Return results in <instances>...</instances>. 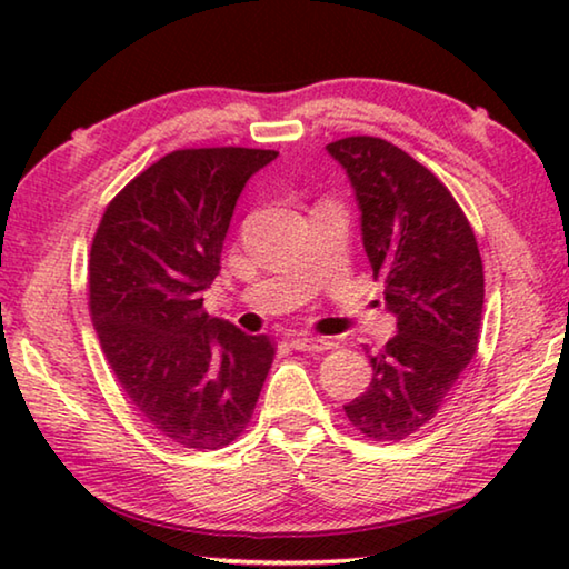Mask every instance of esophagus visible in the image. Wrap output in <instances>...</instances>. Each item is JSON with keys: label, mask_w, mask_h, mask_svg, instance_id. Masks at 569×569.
<instances>
[{"label": "esophagus", "mask_w": 569, "mask_h": 569, "mask_svg": "<svg viewBox=\"0 0 569 569\" xmlns=\"http://www.w3.org/2000/svg\"><path fill=\"white\" fill-rule=\"evenodd\" d=\"M291 346L298 351H326L331 349V343L321 339V336H313V333H296L291 339Z\"/></svg>", "instance_id": "esophagus-1"}]
</instances>
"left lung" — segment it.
Wrapping results in <instances>:
<instances>
[{
  "label": "left lung",
  "mask_w": 569,
  "mask_h": 569,
  "mask_svg": "<svg viewBox=\"0 0 569 569\" xmlns=\"http://www.w3.org/2000/svg\"><path fill=\"white\" fill-rule=\"evenodd\" d=\"M349 172L361 236L397 336L371 353V383L346 419L371 441H401L437 417L475 359L485 268L465 210L435 172L371 134L326 146Z\"/></svg>",
  "instance_id": "1"
}]
</instances>
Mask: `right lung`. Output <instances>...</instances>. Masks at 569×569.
Masks as SVG:
<instances>
[{"mask_svg": "<svg viewBox=\"0 0 569 569\" xmlns=\"http://www.w3.org/2000/svg\"><path fill=\"white\" fill-rule=\"evenodd\" d=\"M276 150H172L104 208L88 283L100 346L124 399L152 429L196 451L243 435L271 371V336L210 319L236 200Z\"/></svg>", "mask_w": 569, "mask_h": 569, "instance_id": "1", "label": "right lung"}]
</instances>
